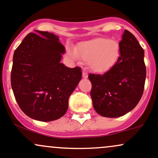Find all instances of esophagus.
Instances as JSON below:
<instances>
[{"label":"esophagus","mask_w":158,"mask_h":158,"mask_svg":"<svg viewBox=\"0 0 158 158\" xmlns=\"http://www.w3.org/2000/svg\"><path fill=\"white\" fill-rule=\"evenodd\" d=\"M82 76H83V77H84V78H86V77H88V74H87V72H86V71L83 70Z\"/></svg>","instance_id":"1"}]
</instances>
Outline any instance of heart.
<instances>
[{"instance_id": "obj_1", "label": "heart", "mask_w": 158, "mask_h": 158, "mask_svg": "<svg viewBox=\"0 0 158 158\" xmlns=\"http://www.w3.org/2000/svg\"><path fill=\"white\" fill-rule=\"evenodd\" d=\"M69 52L74 59L79 56L86 61L92 71L101 73L109 70L116 63L119 56L120 46L115 40L98 38L81 42L76 51L69 48Z\"/></svg>"}]
</instances>
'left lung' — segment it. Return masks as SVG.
I'll return each instance as SVG.
<instances>
[{"instance_id":"1","label":"left lung","mask_w":158,"mask_h":158,"mask_svg":"<svg viewBox=\"0 0 158 158\" xmlns=\"http://www.w3.org/2000/svg\"><path fill=\"white\" fill-rule=\"evenodd\" d=\"M120 56L116 64L103 74H89L93 107L101 116L116 118L130 112L144 90L146 68L144 51L127 30L119 42Z\"/></svg>"}]
</instances>
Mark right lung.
Returning <instances> with one entry per match:
<instances>
[{
	"label": "right lung",
	"mask_w": 158,
	"mask_h": 158,
	"mask_svg": "<svg viewBox=\"0 0 158 158\" xmlns=\"http://www.w3.org/2000/svg\"><path fill=\"white\" fill-rule=\"evenodd\" d=\"M30 33L15 49L11 86L19 107L42 122L58 119L66 113L69 98L81 79V69L60 63L65 48L54 33Z\"/></svg>",
	"instance_id": "obj_1"
}]
</instances>
